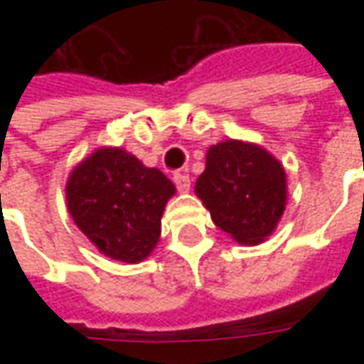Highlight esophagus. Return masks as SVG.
Segmentation results:
<instances>
[{
  "instance_id": "esophagus-1",
  "label": "esophagus",
  "mask_w": 364,
  "mask_h": 364,
  "mask_svg": "<svg viewBox=\"0 0 364 364\" xmlns=\"http://www.w3.org/2000/svg\"><path fill=\"white\" fill-rule=\"evenodd\" d=\"M173 183H175V187H177V191H181V193H187V191L191 189L189 175L183 173V171L173 173Z\"/></svg>"
}]
</instances>
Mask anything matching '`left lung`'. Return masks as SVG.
Returning a JSON list of instances; mask_svg holds the SVG:
<instances>
[{
  "label": "left lung",
  "instance_id": "1",
  "mask_svg": "<svg viewBox=\"0 0 364 364\" xmlns=\"http://www.w3.org/2000/svg\"><path fill=\"white\" fill-rule=\"evenodd\" d=\"M195 193L218 228L237 244L257 245L273 234L284 213L287 173L257 144L226 140L206 151Z\"/></svg>",
  "mask_w": 364,
  "mask_h": 364
}]
</instances>
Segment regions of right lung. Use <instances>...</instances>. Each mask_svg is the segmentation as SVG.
<instances>
[{"instance_id": "1", "label": "right lung", "mask_w": 364, "mask_h": 364, "mask_svg": "<svg viewBox=\"0 0 364 364\" xmlns=\"http://www.w3.org/2000/svg\"><path fill=\"white\" fill-rule=\"evenodd\" d=\"M175 185L122 148H99L70 173L68 210L99 252L111 259H146L161 234V214Z\"/></svg>"}]
</instances>
